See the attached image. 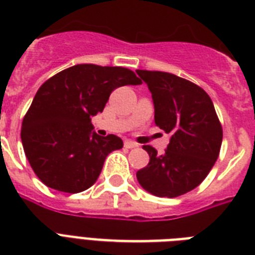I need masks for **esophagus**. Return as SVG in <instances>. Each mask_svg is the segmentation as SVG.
Returning <instances> with one entry per match:
<instances>
[{"label": "esophagus", "instance_id": "1", "mask_svg": "<svg viewBox=\"0 0 255 255\" xmlns=\"http://www.w3.org/2000/svg\"><path fill=\"white\" fill-rule=\"evenodd\" d=\"M124 145H125L126 149H134V147H138V143H135V142H133V141H129V139H128V141H125V143H124Z\"/></svg>", "mask_w": 255, "mask_h": 255}]
</instances>
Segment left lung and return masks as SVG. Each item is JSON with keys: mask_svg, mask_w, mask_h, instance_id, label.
<instances>
[{"mask_svg": "<svg viewBox=\"0 0 255 255\" xmlns=\"http://www.w3.org/2000/svg\"><path fill=\"white\" fill-rule=\"evenodd\" d=\"M137 74L151 93L155 125L170 134L162 154L143 146L150 161L137 171V179L150 194L174 198L195 189L212 170L220 154L222 126L210 97L198 85L165 72Z\"/></svg>", "mask_w": 255, "mask_h": 255, "instance_id": "obj_1", "label": "left lung"}]
</instances>
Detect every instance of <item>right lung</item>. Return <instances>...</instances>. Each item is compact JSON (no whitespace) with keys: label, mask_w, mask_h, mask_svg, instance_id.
Masks as SVG:
<instances>
[{"label":"right lung","mask_w":255,"mask_h":255,"mask_svg":"<svg viewBox=\"0 0 255 255\" xmlns=\"http://www.w3.org/2000/svg\"><path fill=\"white\" fill-rule=\"evenodd\" d=\"M141 84L129 69L93 64L74 65L43 82L21 130L35 175L47 187L64 193L92 186L108 154L124 146L114 134L98 135L92 117L102 113L114 89Z\"/></svg>","instance_id":"obj_1"}]
</instances>
